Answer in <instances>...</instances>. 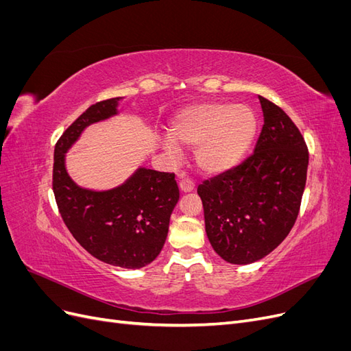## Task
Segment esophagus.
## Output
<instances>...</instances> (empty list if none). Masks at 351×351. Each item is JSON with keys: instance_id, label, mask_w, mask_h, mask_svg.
I'll use <instances>...</instances> for the list:
<instances>
[{"instance_id": "esophagus-1", "label": "esophagus", "mask_w": 351, "mask_h": 351, "mask_svg": "<svg viewBox=\"0 0 351 351\" xmlns=\"http://www.w3.org/2000/svg\"><path fill=\"white\" fill-rule=\"evenodd\" d=\"M178 186H180V190H182L183 193H190V192H193V190H195V183L190 178H183Z\"/></svg>"}]
</instances>
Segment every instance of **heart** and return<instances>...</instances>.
<instances>
[{
    "mask_svg": "<svg viewBox=\"0 0 351 351\" xmlns=\"http://www.w3.org/2000/svg\"><path fill=\"white\" fill-rule=\"evenodd\" d=\"M258 132V120L246 105L202 102L180 111L169 124L167 152L178 145L195 147V161L205 174H222L247 155Z\"/></svg>",
    "mask_w": 351,
    "mask_h": 351,
    "instance_id": "1",
    "label": "heart"
}]
</instances>
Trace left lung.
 Wrapping results in <instances>:
<instances>
[{
	"mask_svg": "<svg viewBox=\"0 0 351 351\" xmlns=\"http://www.w3.org/2000/svg\"><path fill=\"white\" fill-rule=\"evenodd\" d=\"M259 101L263 127L253 154L197 187L212 247L236 265L265 258L289 236L309 165L306 142L290 117L267 98Z\"/></svg>",
	"mask_w": 351,
	"mask_h": 351,
	"instance_id": "1",
	"label": "left lung"
}]
</instances>
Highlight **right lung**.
Masks as SVG:
<instances>
[{
	"mask_svg": "<svg viewBox=\"0 0 351 351\" xmlns=\"http://www.w3.org/2000/svg\"><path fill=\"white\" fill-rule=\"evenodd\" d=\"M120 99L90 105L62 133L54 151L52 189L62 221L83 249L114 267L139 269L162 250L180 197L174 174L141 167L123 184L98 192L77 186L66 168V154L82 132L119 114Z\"/></svg>",
	"mask_w": 351,
	"mask_h": 351,
	"instance_id": "right-lung-1",
	"label": "right lung"
}]
</instances>
